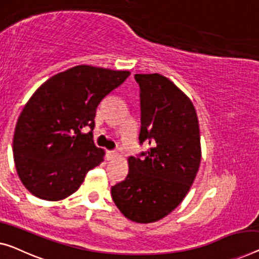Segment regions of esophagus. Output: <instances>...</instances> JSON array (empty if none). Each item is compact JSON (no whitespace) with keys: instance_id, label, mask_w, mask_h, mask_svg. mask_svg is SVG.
Wrapping results in <instances>:
<instances>
[{"instance_id":"34e87169","label":"esophagus","mask_w":259,"mask_h":259,"mask_svg":"<svg viewBox=\"0 0 259 259\" xmlns=\"http://www.w3.org/2000/svg\"><path fill=\"white\" fill-rule=\"evenodd\" d=\"M117 152L116 151H108L107 152V158H108V160H110V159H113V158H115V157H117Z\"/></svg>"}]
</instances>
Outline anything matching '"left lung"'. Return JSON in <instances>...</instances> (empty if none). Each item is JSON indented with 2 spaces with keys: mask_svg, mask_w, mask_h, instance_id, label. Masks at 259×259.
I'll list each match as a JSON object with an SVG mask.
<instances>
[{
  "mask_svg": "<svg viewBox=\"0 0 259 259\" xmlns=\"http://www.w3.org/2000/svg\"><path fill=\"white\" fill-rule=\"evenodd\" d=\"M141 88L140 143L150 149L129 157L126 178L111 187L115 204L137 223L159 221L190 191L201 161L198 115L191 99L164 75L135 74Z\"/></svg>",
  "mask_w": 259,
  "mask_h": 259,
  "instance_id": "obj_1",
  "label": "left lung"
}]
</instances>
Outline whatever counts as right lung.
<instances>
[{
	"mask_svg": "<svg viewBox=\"0 0 259 259\" xmlns=\"http://www.w3.org/2000/svg\"><path fill=\"white\" fill-rule=\"evenodd\" d=\"M129 71L79 65L46 80L26 102L15 128L13 152L26 190L48 201L79 190L105 151L93 141L96 108ZM88 126L90 133L82 129Z\"/></svg>",
	"mask_w": 259,
	"mask_h": 259,
	"instance_id": "right-lung-1",
	"label": "right lung"
}]
</instances>
